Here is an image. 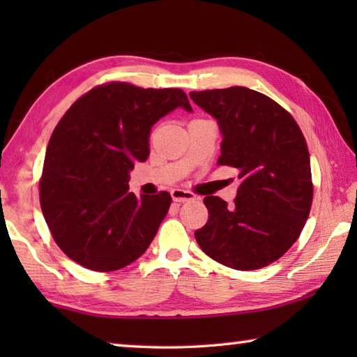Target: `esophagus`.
<instances>
[{"mask_svg": "<svg viewBox=\"0 0 357 357\" xmlns=\"http://www.w3.org/2000/svg\"><path fill=\"white\" fill-rule=\"evenodd\" d=\"M172 198H173V202H176V203H184V202L195 200V195H193L192 192H187L183 189H173Z\"/></svg>", "mask_w": 357, "mask_h": 357, "instance_id": "1", "label": "esophagus"}]
</instances>
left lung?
<instances>
[{
	"label": "left lung",
	"mask_w": 357,
	"mask_h": 357,
	"mask_svg": "<svg viewBox=\"0 0 357 357\" xmlns=\"http://www.w3.org/2000/svg\"><path fill=\"white\" fill-rule=\"evenodd\" d=\"M217 119L223 140L217 165L239 170L231 206L204 197L208 222L195 231L202 250L238 271L264 268L298 241L310 214V155L298 123L268 96L244 86L192 91Z\"/></svg>",
	"instance_id": "obj_1"
}]
</instances>
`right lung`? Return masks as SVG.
<instances>
[{"mask_svg":"<svg viewBox=\"0 0 357 357\" xmlns=\"http://www.w3.org/2000/svg\"><path fill=\"white\" fill-rule=\"evenodd\" d=\"M178 107L179 88L99 84L59 119L39 181L42 214L53 239L83 268L112 273L140 258L170 208L168 192L137 198L129 172L149 155V130Z\"/></svg>","mask_w":357,"mask_h":357,"instance_id":"add662e5","label":"right lung"}]
</instances>
